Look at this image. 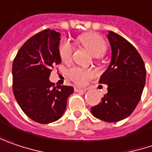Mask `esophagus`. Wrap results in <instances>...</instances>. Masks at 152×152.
<instances>
[{
  "mask_svg": "<svg viewBox=\"0 0 152 152\" xmlns=\"http://www.w3.org/2000/svg\"><path fill=\"white\" fill-rule=\"evenodd\" d=\"M88 90L87 88H81V87H75V91L79 92V91H83V92H86Z\"/></svg>",
  "mask_w": 152,
  "mask_h": 152,
  "instance_id": "1",
  "label": "esophagus"
}]
</instances>
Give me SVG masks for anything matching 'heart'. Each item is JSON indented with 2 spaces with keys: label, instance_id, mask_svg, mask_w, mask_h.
I'll use <instances>...</instances> for the list:
<instances>
[{
  "label": "heart",
  "instance_id": "1",
  "mask_svg": "<svg viewBox=\"0 0 152 152\" xmlns=\"http://www.w3.org/2000/svg\"><path fill=\"white\" fill-rule=\"evenodd\" d=\"M81 42L86 48H88L94 56H100L106 50V42L104 39L96 33H86L78 37ZM60 56L63 62L70 61L73 54V46L69 41H63L59 47ZM94 75L91 69H85L74 67L69 70V78L77 84H84Z\"/></svg>",
  "mask_w": 152,
  "mask_h": 152
}]
</instances>
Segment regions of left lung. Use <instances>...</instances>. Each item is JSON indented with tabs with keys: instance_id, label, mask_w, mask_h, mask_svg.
I'll list each match as a JSON object with an SVG mask.
<instances>
[{
	"instance_id": "8db88e82",
	"label": "left lung",
	"mask_w": 152,
	"mask_h": 152,
	"mask_svg": "<svg viewBox=\"0 0 152 152\" xmlns=\"http://www.w3.org/2000/svg\"><path fill=\"white\" fill-rule=\"evenodd\" d=\"M111 61L99 83L108 85L102 101L91 108L94 117L114 123L128 117L141 99L145 88V62L135 47L113 31L107 35Z\"/></svg>"
}]
</instances>
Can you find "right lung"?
I'll return each mask as SVG.
<instances>
[{"label": "right lung", "mask_w": 152, "mask_h": 152, "mask_svg": "<svg viewBox=\"0 0 152 152\" xmlns=\"http://www.w3.org/2000/svg\"><path fill=\"white\" fill-rule=\"evenodd\" d=\"M60 33L45 29L30 37L18 51L12 68L13 92L22 111L33 121L49 124L62 117L71 86L49 81L54 65L61 63Z\"/></svg>", "instance_id": "1"}]
</instances>
